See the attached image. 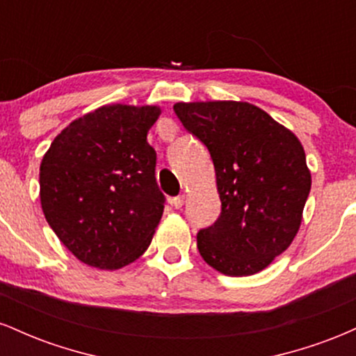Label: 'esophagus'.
Instances as JSON below:
<instances>
[{
	"instance_id": "esophagus-1",
	"label": "esophagus",
	"mask_w": 356,
	"mask_h": 356,
	"mask_svg": "<svg viewBox=\"0 0 356 356\" xmlns=\"http://www.w3.org/2000/svg\"><path fill=\"white\" fill-rule=\"evenodd\" d=\"M184 201H186V197H184V195H177V197H174L172 201V206L175 207V209H181V207L184 206Z\"/></svg>"
}]
</instances>
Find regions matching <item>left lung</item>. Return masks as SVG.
Here are the masks:
<instances>
[{"instance_id": "8db88e82", "label": "left lung", "mask_w": 356, "mask_h": 356, "mask_svg": "<svg viewBox=\"0 0 356 356\" xmlns=\"http://www.w3.org/2000/svg\"><path fill=\"white\" fill-rule=\"evenodd\" d=\"M174 112L209 150L222 206L197 234L202 259L227 276L263 271L301 226L312 189L303 145L248 102H179Z\"/></svg>"}]
</instances>
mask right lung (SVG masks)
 Instances as JSON below:
<instances>
[{
    "mask_svg": "<svg viewBox=\"0 0 356 356\" xmlns=\"http://www.w3.org/2000/svg\"><path fill=\"white\" fill-rule=\"evenodd\" d=\"M157 105L112 104L63 129L40 165L50 227L81 263L120 269L149 248L164 212L147 134Z\"/></svg>",
    "mask_w": 356,
    "mask_h": 356,
    "instance_id": "add662e5",
    "label": "right lung"
}]
</instances>
